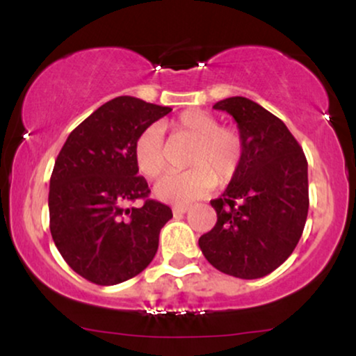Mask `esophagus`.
<instances>
[{
    "label": "esophagus",
    "mask_w": 356,
    "mask_h": 356,
    "mask_svg": "<svg viewBox=\"0 0 356 356\" xmlns=\"http://www.w3.org/2000/svg\"><path fill=\"white\" fill-rule=\"evenodd\" d=\"M187 211H189V206H174L172 207L174 216H182V214H186Z\"/></svg>",
    "instance_id": "1"
}]
</instances>
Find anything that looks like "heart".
Masks as SVG:
<instances>
[{
  "mask_svg": "<svg viewBox=\"0 0 356 356\" xmlns=\"http://www.w3.org/2000/svg\"><path fill=\"white\" fill-rule=\"evenodd\" d=\"M170 130L175 137L192 144L186 159L191 169L181 174H167L155 184L154 192L161 201H195L214 189L216 182L227 184L238 174L244 145L236 129L219 127L218 118L202 110H187L170 122ZM134 159L137 169L147 179H155L164 172L167 159L159 127H149L137 137Z\"/></svg>",
  "mask_w": 356,
  "mask_h": 356,
  "instance_id": "heart-1",
  "label": "heart"
}]
</instances>
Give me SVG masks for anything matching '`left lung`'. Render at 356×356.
Here are the masks:
<instances>
[{
  "instance_id": "obj_1",
  "label": "left lung",
  "mask_w": 356,
  "mask_h": 356,
  "mask_svg": "<svg viewBox=\"0 0 356 356\" xmlns=\"http://www.w3.org/2000/svg\"><path fill=\"white\" fill-rule=\"evenodd\" d=\"M212 108L238 124L244 152L238 174L211 201L218 222L199 238L206 259L229 276L257 280L295 251L308 216V162L280 118L244 97Z\"/></svg>"
}]
</instances>
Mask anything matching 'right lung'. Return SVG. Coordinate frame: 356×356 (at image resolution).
I'll return each mask as SVG.
<instances>
[{"mask_svg":"<svg viewBox=\"0 0 356 356\" xmlns=\"http://www.w3.org/2000/svg\"><path fill=\"white\" fill-rule=\"evenodd\" d=\"M172 108L117 97L99 107L68 136L53 167L48 194L55 246L73 271L112 286L137 276L159 248L172 218L165 204L149 199L138 174L137 137ZM144 198L140 208L128 202Z\"/></svg>","mask_w":356,"mask_h":356,"instance_id":"right-lung-1","label":"right lung"}]
</instances>
